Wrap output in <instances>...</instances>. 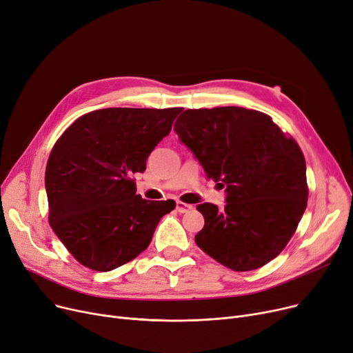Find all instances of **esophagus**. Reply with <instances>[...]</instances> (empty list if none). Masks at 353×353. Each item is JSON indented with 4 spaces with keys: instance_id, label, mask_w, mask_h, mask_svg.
Masks as SVG:
<instances>
[{
    "instance_id": "1",
    "label": "esophagus",
    "mask_w": 353,
    "mask_h": 353,
    "mask_svg": "<svg viewBox=\"0 0 353 353\" xmlns=\"http://www.w3.org/2000/svg\"><path fill=\"white\" fill-rule=\"evenodd\" d=\"M176 209H177V212H180V213H188V212H190V210L193 209V206H192V205H188V203H183V202H177Z\"/></svg>"
}]
</instances>
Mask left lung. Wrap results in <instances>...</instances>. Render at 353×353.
Wrapping results in <instances>:
<instances>
[{"instance_id":"left-lung-1","label":"left lung","mask_w":353,"mask_h":353,"mask_svg":"<svg viewBox=\"0 0 353 353\" xmlns=\"http://www.w3.org/2000/svg\"><path fill=\"white\" fill-rule=\"evenodd\" d=\"M174 131L225 188L226 205H197L205 226L197 247L234 271H251L277 256L307 206L305 160L299 144L254 110H186Z\"/></svg>"}]
</instances>
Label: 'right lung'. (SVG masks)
<instances>
[{"mask_svg": "<svg viewBox=\"0 0 353 353\" xmlns=\"http://www.w3.org/2000/svg\"><path fill=\"white\" fill-rule=\"evenodd\" d=\"M181 108H105L76 119L46 167L49 222L76 261L95 271L130 263L174 201L137 194L132 176L168 135Z\"/></svg>", "mask_w": 353, "mask_h": 353, "instance_id": "1", "label": "right lung"}]
</instances>
